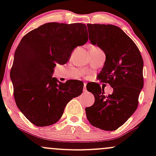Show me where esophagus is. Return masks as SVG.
I'll return each mask as SVG.
<instances>
[{
    "mask_svg": "<svg viewBox=\"0 0 156 156\" xmlns=\"http://www.w3.org/2000/svg\"><path fill=\"white\" fill-rule=\"evenodd\" d=\"M83 92H87V83H83Z\"/></svg>",
    "mask_w": 156,
    "mask_h": 156,
    "instance_id": "34e87169",
    "label": "esophagus"
}]
</instances>
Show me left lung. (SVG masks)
Returning a JSON list of instances; mask_svg holds the SVG:
<instances>
[{
	"label": "left lung",
	"mask_w": 156,
	"mask_h": 156,
	"mask_svg": "<svg viewBox=\"0 0 156 156\" xmlns=\"http://www.w3.org/2000/svg\"><path fill=\"white\" fill-rule=\"evenodd\" d=\"M89 39L105 54V62L98 79L109 83L113 93L104 95L100 84L87 89L94 96L92 106L85 108L89 122L104 130L122 126L136 110L139 94L144 86L143 62L139 48L119 27L87 24Z\"/></svg>",
	"instance_id": "8db88e82"
}]
</instances>
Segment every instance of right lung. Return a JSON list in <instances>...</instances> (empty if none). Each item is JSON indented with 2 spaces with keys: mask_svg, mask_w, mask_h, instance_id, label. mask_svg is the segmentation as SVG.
<instances>
[{
  "mask_svg": "<svg viewBox=\"0 0 156 156\" xmlns=\"http://www.w3.org/2000/svg\"><path fill=\"white\" fill-rule=\"evenodd\" d=\"M87 41L86 25L58 23L42 25L21 39L10 78L17 108L36 126L58 122L67 103L81 94L82 81L62 83L52 76L56 64L67 63L73 50Z\"/></svg>",
  "mask_w": 156,
  "mask_h": 156,
  "instance_id": "1",
  "label": "right lung"
}]
</instances>
